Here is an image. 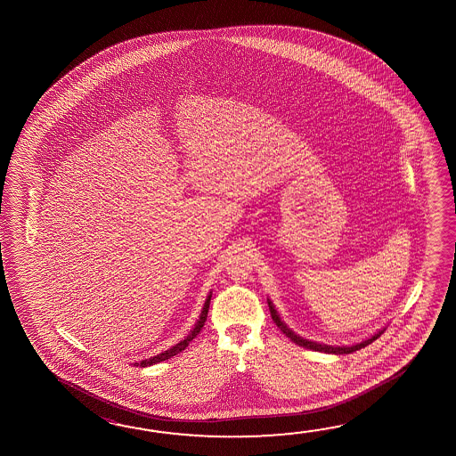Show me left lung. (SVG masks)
Segmentation results:
<instances>
[{"label": "left lung", "instance_id": "1", "mask_svg": "<svg viewBox=\"0 0 456 456\" xmlns=\"http://www.w3.org/2000/svg\"><path fill=\"white\" fill-rule=\"evenodd\" d=\"M270 314H272V320L275 322L278 328L283 330V334L289 337L294 344L300 345V346H305V348H310V350L314 351H322V353H332V354H348V353H353V351L361 350V348H364L367 345L372 344L373 340H377L379 337L381 336V332H377L375 336L370 337V338H367L364 342H361L358 345H353V346H330V345H322L316 344V342H310V340H305V338H302V337L296 336L294 332H292L291 329H288V326L284 324L281 320H280V316L276 314V310L272 305V302H269Z\"/></svg>", "mask_w": 456, "mask_h": 456}]
</instances>
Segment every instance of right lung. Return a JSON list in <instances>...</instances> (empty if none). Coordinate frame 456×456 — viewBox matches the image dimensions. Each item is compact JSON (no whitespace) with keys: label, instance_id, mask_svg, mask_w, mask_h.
I'll list each match as a JSON object with an SVG mask.
<instances>
[{"label":"right lung","instance_id":"obj_1","mask_svg":"<svg viewBox=\"0 0 456 456\" xmlns=\"http://www.w3.org/2000/svg\"><path fill=\"white\" fill-rule=\"evenodd\" d=\"M209 300H211V296H208V299H207V302H205L202 314H200V318H199V322H197V324H195V328L191 330V334H189V336H187L184 340H181L180 344L175 345V346H172L170 350L165 351V353L157 354V356H154V358L142 361V362H140V366H152V364H156V362H162V361H165V359H170L172 356H175V354H178V353H181V351L184 350L187 345H189V342H191V340H192V338H194V337L197 336L200 330H202L203 324H205V322H207V314H208Z\"/></svg>","mask_w":456,"mask_h":456}]
</instances>
